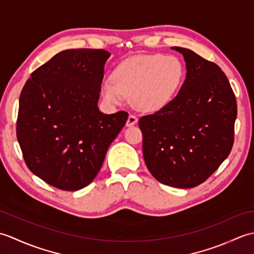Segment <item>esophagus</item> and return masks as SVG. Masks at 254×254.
Masks as SVG:
<instances>
[{
    "instance_id": "34e87169",
    "label": "esophagus",
    "mask_w": 254,
    "mask_h": 254,
    "mask_svg": "<svg viewBox=\"0 0 254 254\" xmlns=\"http://www.w3.org/2000/svg\"><path fill=\"white\" fill-rule=\"evenodd\" d=\"M138 121L137 117H135L134 115H130L127 118V127H133L134 124H136Z\"/></svg>"
}]
</instances>
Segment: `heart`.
<instances>
[{"mask_svg": "<svg viewBox=\"0 0 254 254\" xmlns=\"http://www.w3.org/2000/svg\"><path fill=\"white\" fill-rule=\"evenodd\" d=\"M186 68L179 58L163 53L142 55L121 62L111 80L101 84V96L108 104L119 105L123 96L142 112H156L168 106L180 90Z\"/></svg>", "mask_w": 254, "mask_h": 254, "instance_id": "1", "label": "heart"}]
</instances>
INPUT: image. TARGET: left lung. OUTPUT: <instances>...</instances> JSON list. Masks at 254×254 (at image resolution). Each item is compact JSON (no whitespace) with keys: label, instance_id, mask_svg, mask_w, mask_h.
Masks as SVG:
<instances>
[{"label":"left lung","instance_id":"8db88e82","mask_svg":"<svg viewBox=\"0 0 254 254\" xmlns=\"http://www.w3.org/2000/svg\"><path fill=\"white\" fill-rule=\"evenodd\" d=\"M171 49L185 58V83L168 106L142 117L138 127L150 174L164 185L189 189L203 183L228 157L237 101L217 64L186 48Z\"/></svg>","mask_w":254,"mask_h":254}]
</instances>
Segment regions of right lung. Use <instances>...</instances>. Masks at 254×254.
Wrapping results in <instances>:
<instances>
[{
  "label": "right lung",
  "mask_w": 254,
  "mask_h": 254,
  "mask_svg": "<svg viewBox=\"0 0 254 254\" xmlns=\"http://www.w3.org/2000/svg\"><path fill=\"white\" fill-rule=\"evenodd\" d=\"M102 49L58 53L31 73L19 97L16 134L32 174L64 191L88 186L128 113L98 109L105 64Z\"/></svg>",
  "instance_id": "add662e5"
}]
</instances>
